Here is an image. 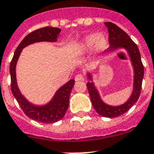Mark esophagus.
Listing matches in <instances>:
<instances>
[{"mask_svg":"<svg viewBox=\"0 0 154 154\" xmlns=\"http://www.w3.org/2000/svg\"><path fill=\"white\" fill-rule=\"evenodd\" d=\"M85 80V77L82 74H77L75 76V81H84Z\"/></svg>","mask_w":154,"mask_h":154,"instance_id":"esophagus-1","label":"esophagus"}]
</instances>
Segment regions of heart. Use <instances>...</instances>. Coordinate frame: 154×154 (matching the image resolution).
Segmentation results:
<instances>
[{"label": "heart", "instance_id": "1", "mask_svg": "<svg viewBox=\"0 0 154 154\" xmlns=\"http://www.w3.org/2000/svg\"><path fill=\"white\" fill-rule=\"evenodd\" d=\"M107 45V38L103 33H91L84 38L80 48L83 51H89L93 48L95 54L101 52Z\"/></svg>", "mask_w": 154, "mask_h": 154}]
</instances>
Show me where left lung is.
Returning <instances> with one entry per match:
<instances>
[{"label": "left lung", "instance_id": "left-lung-1", "mask_svg": "<svg viewBox=\"0 0 154 154\" xmlns=\"http://www.w3.org/2000/svg\"><path fill=\"white\" fill-rule=\"evenodd\" d=\"M105 25L108 28L109 43L110 45L106 52L113 51L118 48L126 49L131 58V64L134 69V83H133L132 93L128 100L121 106H113L106 104L100 98V95L95 88L94 82L89 81L87 83L90 99L95 111L103 117L113 118V117H119L126 113L138 101L140 95L143 78L144 76V67L141 60L140 52L138 46L131 39V37L123 29H121L120 27L115 25L114 23L106 22L105 23ZM87 76L90 81H92L91 73H88Z\"/></svg>", "mask_w": 154, "mask_h": 154}]
</instances>
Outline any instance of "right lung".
<instances>
[{"label":"right lung","instance_id":"add662e5","mask_svg":"<svg viewBox=\"0 0 154 154\" xmlns=\"http://www.w3.org/2000/svg\"><path fill=\"white\" fill-rule=\"evenodd\" d=\"M61 29L55 27H44L31 32L24 37L15 51L10 64L11 89L21 109L27 117L36 121L45 124H52L60 121L69 107V99L74 85V80H70L55 92L51 101L44 106H36L29 103L19 91L16 81L15 67L22 50L31 44L41 41L55 42L57 41Z\"/></svg>","mask_w":154,"mask_h":154}]
</instances>
